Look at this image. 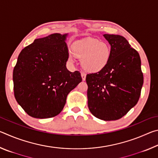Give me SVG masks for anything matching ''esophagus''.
Returning a JSON list of instances; mask_svg holds the SVG:
<instances>
[{"mask_svg": "<svg viewBox=\"0 0 158 158\" xmlns=\"http://www.w3.org/2000/svg\"><path fill=\"white\" fill-rule=\"evenodd\" d=\"M81 78H82L83 81H85V77H86V74H85V73L81 72Z\"/></svg>", "mask_w": 158, "mask_h": 158, "instance_id": "34e87169", "label": "esophagus"}]
</instances>
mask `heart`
I'll return each instance as SVG.
<instances>
[{
	"label": "heart",
	"mask_w": 158,
	"mask_h": 158,
	"mask_svg": "<svg viewBox=\"0 0 158 158\" xmlns=\"http://www.w3.org/2000/svg\"><path fill=\"white\" fill-rule=\"evenodd\" d=\"M72 50L73 53H68L69 61L74 62L75 56L81 59L83 68L90 73H98L103 69L111 56L110 45L96 39L88 38L76 42L72 46Z\"/></svg>",
	"instance_id": "obj_1"
}]
</instances>
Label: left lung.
Listing matches in <instances>:
<instances>
[{"instance_id": "8db88e82", "label": "left lung", "mask_w": 158, "mask_h": 158, "mask_svg": "<svg viewBox=\"0 0 158 158\" xmlns=\"http://www.w3.org/2000/svg\"><path fill=\"white\" fill-rule=\"evenodd\" d=\"M111 48L105 68L88 74V106L93 116L103 121L121 118L137 105L143 76L139 53L124 37L103 35Z\"/></svg>"}]
</instances>
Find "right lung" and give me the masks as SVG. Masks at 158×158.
I'll use <instances>...</instances> for the list:
<instances>
[{
    "label": "right lung",
    "instance_id": "add662e5",
    "mask_svg": "<svg viewBox=\"0 0 158 158\" xmlns=\"http://www.w3.org/2000/svg\"><path fill=\"white\" fill-rule=\"evenodd\" d=\"M68 34L35 40L23 49L13 70L16 100L29 116L48 118L63 110L68 93L82 81L66 68Z\"/></svg>",
    "mask_w": 158,
    "mask_h": 158
}]
</instances>
